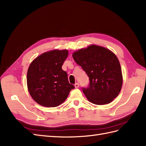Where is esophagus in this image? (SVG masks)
Returning <instances> with one entry per match:
<instances>
[{
	"label": "esophagus",
	"instance_id": "obj_1",
	"mask_svg": "<svg viewBox=\"0 0 146 146\" xmlns=\"http://www.w3.org/2000/svg\"><path fill=\"white\" fill-rule=\"evenodd\" d=\"M74 86H75L76 88H78V87H79V84L78 83V82H77V83H76L75 85H74Z\"/></svg>",
	"mask_w": 146,
	"mask_h": 146
}]
</instances>
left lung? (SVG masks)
Masks as SVG:
<instances>
[{
    "label": "left lung",
    "instance_id": "1",
    "mask_svg": "<svg viewBox=\"0 0 146 146\" xmlns=\"http://www.w3.org/2000/svg\"><path fill=\"white\" fill-rule=\"evenodd\" d=\"M74 61L89 77V84L82 87L87 98L96 105L110 104L121 89V68L116 55L109 49L91 45L74 52Z\"/></svg>",
    "mask_w": 146,
    "mask_h": 146
}]
</instances>
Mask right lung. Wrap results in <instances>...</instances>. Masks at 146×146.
<instances>
[{"label":"right lung","mask_w":146,"mask_h":146,"mask_svg":"<svg viewBox=\"0 0 146 146\" xmlns=\"http://www.w3.org/2000/svg\"><path fill=\"white\" fill-rule=\"evenodd\" d=\"M67 56V50H53L43 53L31 63L27 72L28 89L39 105L56 107L64 102L75 88L62 69Z\"/></svg>","instance_id":"1"}]
</instances>
